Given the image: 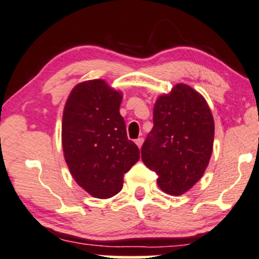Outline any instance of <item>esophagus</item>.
I'll use <instances>...</instances> for the list:
<instances>
[{"label": "esophagus", "instance_id": "1", "mask_svg": "<svg viewBox=\"0 0 259 259\" xmlns=\"http://www.w3.org/2000/svg\"><path fill=\"white\" fill-rule=\"evenodd\" d=\"M135 143L137 146H139V148H141V146H142V143H143V139L142 137H140V139H137L136 141H135Z\"/></svg>", "mask_w": 259, "mask_h": 259}]
</instances>
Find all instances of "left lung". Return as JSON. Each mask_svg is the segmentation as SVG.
Returning a JSON list of instances; mask_svg holds the SVG:
<instances>
[{
  "instance_id": "8db88e82",
  "label": "left lung",
  "mask_w": 259,
  "mask_h": 259,
  "mask_svg": "<svg viewBox=\"0 0 259 259\" xmlns=\"http://www.w3.org/2000/svg\"><path fill=\"white\" fill-rule=\"evenodd\" d=\"M154 126L141 148L142 161L158 175L166 194L183 195L202 178L214 143V119L207 101L188 84L178 83L158 98Z\"/></svg>"
}]
</instances>
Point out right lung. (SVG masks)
<instances>
[{"label":"right lung","instance_id":"obj_1","mask_svg":"<svg viewBox=\"0 0 259 259\" xmlns=\"http://www.w3.org/2000/svg\"><path fill=\"white\" fill-rule=\"evenodd\" d=\"M122 93L104 80L76 84L62 119L64 159L75 182L96 198L122 190L123 177L140 159L119 113Z\"/></svg>","mask_w":259,"mask_h":259}]
</instances>
